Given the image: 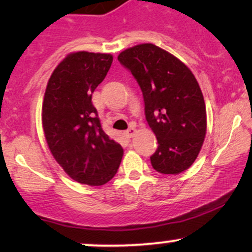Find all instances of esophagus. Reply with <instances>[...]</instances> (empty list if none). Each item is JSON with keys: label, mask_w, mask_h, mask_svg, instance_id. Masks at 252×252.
Returning a JSON list of instances; mask_svg holds the SVG:
<instances>
[{"label": "esophagus", "mask_w": 252, "mask_h": 252, "mask_svg": "<svg viewBox=\"0 0 252 252\" xmlns=\"http://www.w3.org/2000/svg\"><path fill=\"white\" fill-rule=\"evenodd\" d=\"M136 132V129H135V126H129V129L128 130H126V131H124V135H126V137H128V138H130V137H132V136H134V134Z\"/></svg>", "instance_id": "esophagus-1"}]
</instances>
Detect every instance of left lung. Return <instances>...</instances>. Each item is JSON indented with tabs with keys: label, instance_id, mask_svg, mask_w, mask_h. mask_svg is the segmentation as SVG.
<instances>
[{
	"label": "left lung",
	"instance_id": "1",
	"mask_svg": "<svg viewBox=\"0 0 252 252\" xmlns=\"http://www.w3.org/2000/svg\"><path fill=\"white\" fill-rule=\"evenodd\" d=\"M143 94L147 122L158 147L150 156L161 174H180L198 158L206 136V106L194 74L169 52L141 43L121 52Z\"/></svg>",
	"mask_w": 252,
	"mask_h": 252
}]
</instances>
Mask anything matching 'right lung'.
I'll list each match as a JSON object with an SVG mask.
<instances>
[{"instance_id":"right-lung-1","label":"right lung","mask_w":252,"mask_h":252,"mask_svg":"<svg viewBox=\"0 0 252 252\" xmlns=\"http://www.w3.org/2000/svg\"><path fill=\"white\" fill-rule=\"evenodd\" d=\"M111 54L73 52L53 71L42 103V128L52 155L74 181L102 186L117 173L123 148L103 131L92 94Z\"/></svg>"}]
</instances>
